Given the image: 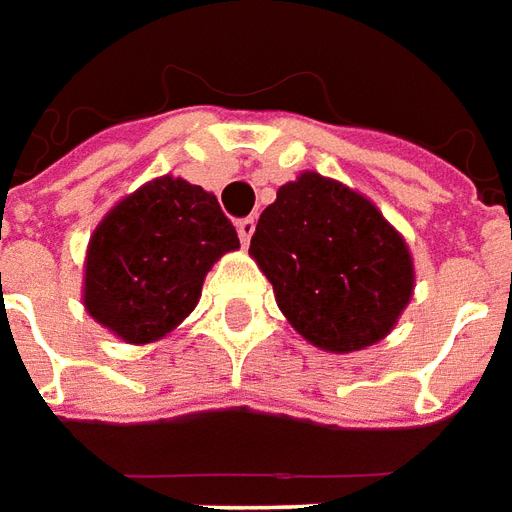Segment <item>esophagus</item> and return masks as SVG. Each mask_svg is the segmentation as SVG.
<instances>
[{
    "label": "esophagus",
    "instance_id": "34e87169",
    "mask_svg": "<svg viewBox=\"0 0 512 512\" xmlns=\"http://www.w3.org/2000/svg\"><path fill=\"white\" fill-rule=\"evenodd\" d=\"M237 231L239 239H242V245H248L250 237H253V231H256V220H253V217H242L237 223Z\"/></svg>",
    "mask_w": 512,
    "mask_h": 512
}]
</instances>
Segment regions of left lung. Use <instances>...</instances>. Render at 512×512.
Listing matches in <instances>:
<instances>
[{"label": "left lung", "mask_w": 512, "mask_h": 512, "mask_svg": "<svg viewBox=\"0 0 512 512\" xmlns=\"http://www.w3.org/2000/svg\"><path fill=\"white\" fill-rule=\"evenodd\" d=\"M250 256L292 328L328 353L380 342L413 295L411 253L397 228L364 195L314 170L278 190Z\"/></svg>", "instance_id": "left-lung-1"}]
</instances>
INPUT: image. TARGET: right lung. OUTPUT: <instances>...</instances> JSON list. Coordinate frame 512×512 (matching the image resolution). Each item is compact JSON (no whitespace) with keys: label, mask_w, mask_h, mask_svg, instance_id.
<instances>
[{"label":"right lung","mask_w":512,"mask_h":512,"mask_svg":"<svg viewBox=\"0 0 512 512\" xmlns=\"http://www.w3.org/2000/svg\"><path fill=\"white\" fill-rule=\"evenodd\" d=\"M237 248V228L212 192L159 176L96 226L82 300L123 342H157L195 308L212 264Z\"/></svg>","instance_id":"obj_1"}]
</instances>
